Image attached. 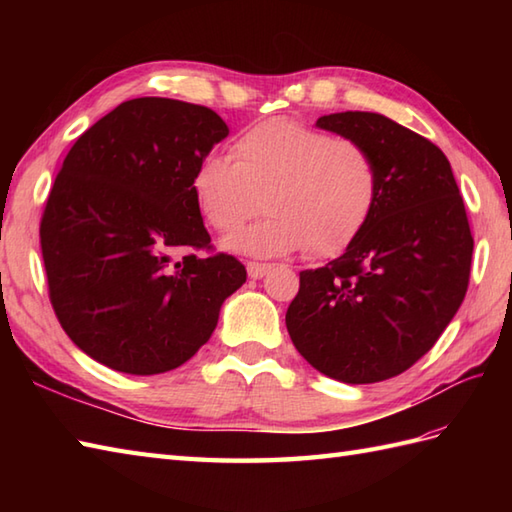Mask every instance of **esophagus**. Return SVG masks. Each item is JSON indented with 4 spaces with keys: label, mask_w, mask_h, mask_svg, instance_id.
<instances>
[{
    "label": "esophagus",
    "mask_w": 512,
    "mask_h": 512,
    "mask_svg": "<svg viewBox=\"0 0 512 512\" xmlns=\"http://www.w3.org/2000/svg\"><path fill=\"white\" fill-rule=\"evenodd\" d=\"M246 270H248V277L250 279H262L270 270V266L268 264H259V262H248Z\"/></svg>",
    "instance_id": "obj_1"
}]
</instances>
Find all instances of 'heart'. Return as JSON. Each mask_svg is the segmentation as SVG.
Returning <instances> with one entry per match:
<instances>
[{
	"label": "heart",
	"instance_id": "b5f03b06",
	"mask_svg": "<svg viewBox=\"0 0 512 512\" xmlns=\"http://www.w3.org/2000/svg\"><path fill=\"white\" fill-rule=\"evenodd\" d=\"M231 158L206 156L191 187L206 224L228 233L255 215L264 220L224 239V248L253 257L306 250L339 253L363 231L378 198L374 156L352 138H332L292 118H270L239 136Z\"/></svg>",
	"mask_w": 512,
	"mask_h": 512
}]
</instances>
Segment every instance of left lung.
<instances>
[{"instance_id": "8db88e82", "label": "left lung", "mask_w": 512, "mask_h": 512, "mask_svg": "<svg viewBox=\"0 0 512 512\" xmlns=\"http://www.w3.org/2000/svg\"><path fill=\"white\" fill-rule=\"evenodd\" d=\"M317 127L374 156L378 198L341 257L299 275L286 328L321 374L378 383L427 354L462 306L471 228L449 160L431 140L374 112L321 116Z\"/></svg>"}]
</instances>
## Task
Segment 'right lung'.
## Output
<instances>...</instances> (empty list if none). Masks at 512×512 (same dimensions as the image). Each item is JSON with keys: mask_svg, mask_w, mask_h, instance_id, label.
Masks as SVG:
<instances>
[{"mask_svg": "<svg viewBox=\"0 0 512 512\" xmlns=\"http://www.w3.org/2000/svg\"><path fill=\"white\" fill-rule=\"evenodd\" d=\"M226 136L209 107L145 96L103 116L65 156L41 255L61 328L96 363L134 376L180 367L246 281L235 257L191 253L211 248L193 171Z\"/></svg>", "mask_w": 512, "mask_h": 512, "instance_id": "obj_1", "label": "right lung"}]
</instances>
